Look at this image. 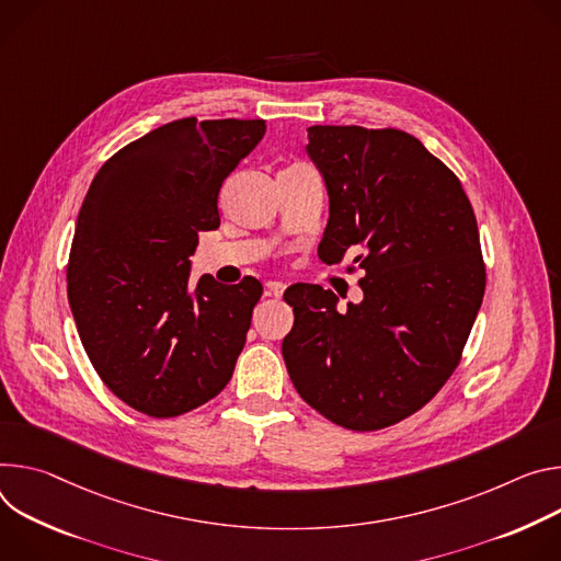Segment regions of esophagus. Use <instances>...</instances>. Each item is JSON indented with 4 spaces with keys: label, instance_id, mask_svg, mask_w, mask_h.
<instances>
[{
    "label": "esophagus",
    "instance_id": "1",
    "mask_svg": "<svg viewBox=\"0 0 561 561\" xmlns=\"http://www.w3.org/2000/svg\"><path fill=\"white\" fill-rule=\"evenodd\" d=\"M283 291H285V283L270 280V283L265 285V296H270V298H280Z\"/></svg>",
    "mask_w": 561,
    "mask_h": 561
}]
</instances>
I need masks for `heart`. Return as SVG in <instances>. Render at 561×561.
<instances>
[{"instance_id": "obj_1", "label": "heart", "mask_w": 561, "mask_h": 561, "mask_svg": "<svg viewBox=\"0 0 561 561\" xmlns=\"http://www.w3.org/2000/svg\"><path fill=\"white\" fill-rule=\"evenodd\" d=\"M296 167H305V164H291V167H287V169H296Z\"/></svg>"}]
</instances>
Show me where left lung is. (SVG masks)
<instances>
[{"label": "left lung", "instance_id": "1", "mask_svg": "<svg viewBox=\"0 0 561 561\" xmlns=\"http://www.w3.org/2000/svg\"><path fill=\"white\" fill-rule=\"evenodd\" d=\"M307 134L330 196L319 256L334 265L358 247L363 300L341 314L332 289L289 287L283 358L325 419L381 430L421 410L461 360L485 291L477 218L459 178L405 131Z\"/></svg>", "mask_w": 561, "mask_h": 561}]
</instances>
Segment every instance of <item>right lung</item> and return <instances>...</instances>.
<instances>
[{
	"instance_id": "right-lung-1",
	"label": "right lung",
	"mask_w": 561,
	"mask_h": 561,
	"mask_svg": "<svg viewBox=\"0 0 561 561\" xmlns=\"http://www.w3.org/2000/svg\"><path fill=\"white\" fill-rule=\"evenodd\" d=\"M265 136V119L182 117L129 142L95 173L67 265L80 341L104 386L169 419L231 379L263 285L203 276L198 233L218 229L225 178Z\"/></svg>"
}]
</instances>
